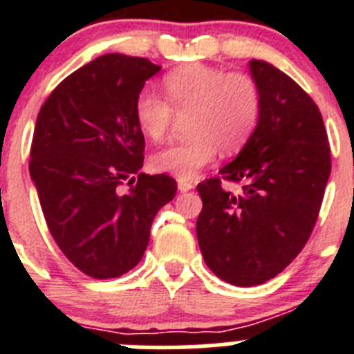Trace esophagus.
Returning a JSON list of instances; mask_svg holds the SVG:
<instances>
[{
	"label": "esophagus",
	"instance_id": "obj_1",
	"mask_svg": "<svg viewBox=\"0 0 354 354\" xmlns=\"http://www.w3.org/2000/svg\"><path fill=\"white\" fill-rule=\"evenodd\" d=\"M177 187H179V192L180 193H186V192H189V189H193V183L192 180H179V183H177Z\"/></svg>",
	"mask_w": 354,
	"mask_h": 354
}]
</instances>
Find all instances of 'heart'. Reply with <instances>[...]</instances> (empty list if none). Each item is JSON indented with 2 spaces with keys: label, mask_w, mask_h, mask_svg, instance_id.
<instances>
[{
  "label": "heart",
  "mask_w": 354,
  "mask_h": 354,
  "mask_svg": "<svg viewBox=\"0 0 354 354\" xmlns=\"http://www.w3.org/2000/svg\"><path fill=\"white\" fill-rule=\"evenodd\" d=\"M165 98L143 90L134 117L147 138L161 142L184 117L187 138L156 152L150 168L180 180H193L220 154H234L257 129L262 97L257 81L245 72H227L204 64L175 68L162 77Z\"/></svg>",
  "instance_id": "obj_1"
}]
</instances>
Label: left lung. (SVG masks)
<instances>
[{
  "instance_id": "1",
  "label": "left lung",
  "mask_w": 354,
  "mask_h": 354,
  "mask_svg": "<svg viewBox=\"0 0 354 354\" xmlns=\"http://www.w3.org/2000/svg\"><path fill=\"white\" fill-rule=\"evenodd\" d=\"M262 111L257 129L221 178L243 182L239 196L221 179L196 186L202 212L196 237L209 270L239 287L264 283L298 257L317 221L331 171L330 145L317 104L268 62L250 60Z\"/></svg>"
}]
</instances>
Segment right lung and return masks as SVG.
I'll return each instance as SVG.
<instances>
[{"mask_svg":"<svg viewBox=\"0 0 354 354\" xmlns=\"http://www.w3.org/2000/svg\"><path fill=\"white\" fill-rule=\"evenodd\" d=\"M159 71L147 58L102 55L65 77L37 117L30 175L46 223L65 257L99 280L142 261L156 214L177 192L168 175L140 174L145 138L134 104Z\"/></svg>","mask_w":354,"mask_h":354,"instance_id":"add662e5","label":"right lung"}]
</instances>
